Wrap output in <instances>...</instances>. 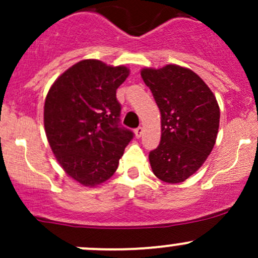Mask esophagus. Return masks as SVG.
I'll use <instances>...</instances> for the list:
<instances>
[{"label": "esophagus", "mask_w": 258, "mask_h": 258, "mask_svg": "<svg viewBox=\"0 0 258 258\" xmlns=\"http://www.w3.org/2000/svg\"><path fill=\"white\" fill-rule=\"evenodd\" d=\"M135 135H136V139H140V137L144 135V128H142V127H137V128L135 130Z\"/></svg>", "instance_id": "34e87169"}]
</instances>
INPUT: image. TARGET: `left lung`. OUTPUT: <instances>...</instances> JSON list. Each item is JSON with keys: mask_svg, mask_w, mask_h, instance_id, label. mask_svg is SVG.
Listing matches in <instances>:
<instances>
[{"mask_svg": "<svg viewBox=\"0 0 258 258\" xmlns=\"http://www.w3.org/2000/svg\"><path fill=\"white\" fill-rule=\"evenodd\" d=\"M144 82L161 112V141L151 151V168L167 183L183 182L206 161L217 139L220 107L209 86L177 64L144 69Z\"/></svg>", "mask_w": 258, "mask_h": 258, "instance_id": "obj_1", "label": "left lung"}]
</instances>
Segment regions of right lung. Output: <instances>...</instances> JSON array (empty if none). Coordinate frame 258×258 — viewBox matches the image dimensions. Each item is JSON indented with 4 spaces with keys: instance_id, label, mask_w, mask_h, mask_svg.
Segmentation results:
<instances>
[{
    "instance_id": "add662e5",
    "label": "right lung",
    "mask_w": 258,
    "mask_h": 258,
    "mask_svg": "<svg viewBox=\"0 0 258 258\" xmlns=\"http://www.w3.org/2000/svg\"><path fill=\"white\" fill-rule=\"evenodd\" d=\"M128 74L124 66L83 59L49 88L43 111L48 144L67 175L83 186L110 178L134 139V132L119 123L116 97Z\"/></svg>"
}]
</instances>
